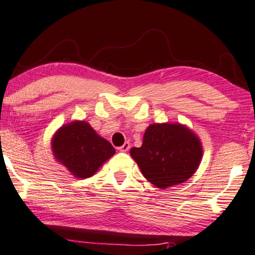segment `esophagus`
I'll return each instance as SVG.
<instances>
[{"mask_svg": "<svg viewBox=\"0 0 255 255\" xmlns=\"http://www.w3.org/2000/svg\"><path fill=\"white\" fill-rule=\"evenodd\" d=\"M129 148H130V143H129V142H125L124 145H122L121 147H119V151H121V152H127Z\"/></svg>", "mask_w": 255, "mask_h": 255, "instance_id": "obj_1", "label": "esophagus"}]
</instances>
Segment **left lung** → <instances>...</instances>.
<instances>
[{"label":"left lung","mask_w":255,"mask_h":255,"mask_svg":"<svg viewBox=\"0 0 255 255\" xmlns=\"http://www.w3.org/2000/svg\"><path fill=\"white\" fill-rule=\"evenodd\" d=\"M202 154L198 136L179 124L148 126L142 145L130 149L143 177L160 189L188 180L201 164Z\"/></svg>","instance_id":"obj_1"}]
</instances>
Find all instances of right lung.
<instances>
[{"mask_svg": "<svg viewBox=\"0 0 255 255\" xmlns=\"http://www.w3.org/2000/svg\"><path fill=\"white\" fill-rule=\"evenodd\" d=\"M54 158L73 176L89 178L115 153L108 140L101 137L85 121L64 125L52 137Z\"/></svg>", "mask_w": 255, "mask_h": 255, "instance_id": "add662e5", "label": "right lung"}]
</instances>
